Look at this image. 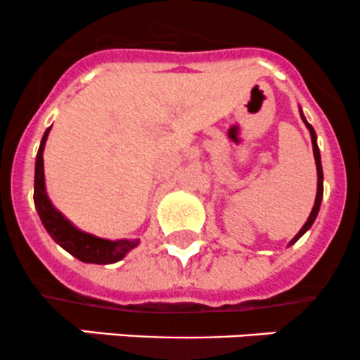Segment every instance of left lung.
<instances>
[{"label": "left lung", "instance_id": "8db88e82", "mask_svg": "<svg viewBox=\"0 0 360 360\" xmlns=\"http://www.w3.org/2000/svg\"><path fill=\"white\" fill-rule=\"evenodd\" d=\"M301 119H302V122L306 124V127H308L309 129V134H311V145H313V155H315V165H316V175H319V180H316V198H315V205H313V210H311V213H309V217H308V220H306V224L304 226L301 227V231L300 233L296 234V238H294L292 241H290V245L292 243H296L297 240H300V238L302 236V234L306 233V231L309 229V227H311V224L315 222V219H316V213H319V210H320V201H322V194H323V173H322V165H320V152H319V147H316V134H315V131H313V127L309 126L308 124V120L304 119V115H302V112H301Z\"/></svg>", "mask_w": 360, "mask_h": 360}]
</instances>
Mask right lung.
Returning <instances> with one entry per match:
<instances>
[{"instance_id":"right-lung-1","label":"right lung","mask_w":360,"mask_h":360,"mask_svg":"<svg viewBox=\"0 0 360 360\" xmlns=\"http://www.w3.org/2000/svg\"><path fill=\"white\" fill-rule=\"evenodd\" d=\"M49 131H51V127L45 131L44 138H41L40 150L37 154V169H34V206H37L41 224L56 243H59L64 250L70 252L80 261L94 262V264H112V262L120 261L131 248L136 247L138 240L110 241L105 238L84 233V231L73 227V224L64 219L63 213L58 212L49 201L44 175V147Z\"/></svg>"}]
</instances>
